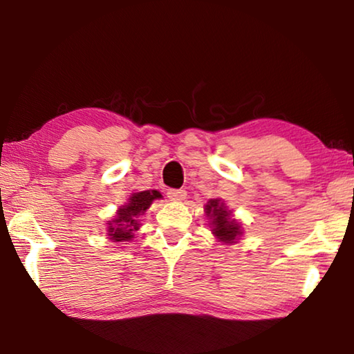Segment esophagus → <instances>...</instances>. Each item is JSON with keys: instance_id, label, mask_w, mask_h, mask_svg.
Segmentation results:
<instances>
[{"instance_id": "34e87169", "label": "esophagus", "mask_w": 354, "mask_h": 354, "mask_svg": "<svg viewBox=\"0 0 354 354\" xmlns=\"http://www.w3.org/2000/svg\"><path fill=\"white\" fill-rule=\"evenodd\" d=\"M167 196H169V198L171 200V201H183V200H185V196H187V192L185 190H181V189H170L169 192H167Z\"/></svg>"}]
</instances>
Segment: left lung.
I'll return each mask as SVG.
<instances>
[{
    "label": "left lung",
    "instance_id": "left-lung-1",
    "mask_svg": "<svg viewBox=\"0 0 354 354\" xmlns=\"http://www.w3.org/2000/svg\"><path fill=\"white\" fill-rule=\"evenodd\" d=\"M212 234L221 243H237L243 234V225L221 198H211L205 206Z\"/></svg>",
    "mask_w": 354,
    "mask_h": 354
}]
</instances>
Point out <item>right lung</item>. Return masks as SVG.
Wrapping results in <instances>:
<instances>
[{
    "mask_svg": "<svg viewBox=\"0 0 354 354\" xmlns=\"http://www.w3.org/2000/svg\"><path fill=\"white\" fill-rule=\"evenodd\" d=\"M162 198L159 190L133 192L128 196V203L120 206L113 217L106 223V234L111 242H131L136 232L140 230V218L154 200Z\"/></svg>",
    "mask_w": 354,
    "mask_h": 354,
    "instance_id": "add662e5",
    "label": "right lung"
}]
</instances>
